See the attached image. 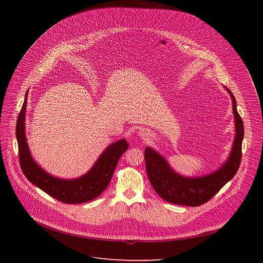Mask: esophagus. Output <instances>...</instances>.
<instances>
[{"instance_id": "1", "label": "esophagus", "mask_w": 263, "mask_h": 263, "mask_svg": "<svg viewBox=\"0 0 263 263\" xmlns=\"http://www.w3.org/2000/svg\"><path fill=\"white\" fill-rule=\"evenodd\" d=\"M139 136L141 137L142 140L147 141V140H149V137L151 136V133H150V131H149L148 129L142 128V129H140V131H139Z\"/></svg>"}]
</instances>
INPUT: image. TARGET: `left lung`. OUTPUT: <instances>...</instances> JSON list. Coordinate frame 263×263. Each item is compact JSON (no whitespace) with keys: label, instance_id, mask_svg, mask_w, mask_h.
Returning a JSON list of instances; mask_svg holds the SVG:
<instances>
[{"label":"left lung","instance_id":"1","mask_svg":"<svg viewBox=\"0 0 263 263\" xmlns=\"http://www.w3.org/2000/svg\"><path fill=\"white\" fill-rule=\"evenodd\" d=\"M225 89L230 95L232 101L236 134L227 160L216 171L197 177L182 176L175 172L167 160L157 150L146 147L145 162L147 176L151 185L164 200L175 204L200 205L210 200L237 174L241 163L244 127L238 113L236 98L227 87Z\"/></svg>","mask_w":263,"mask_h":263}]
</instances>
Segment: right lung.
I'll use <instances>...</instances> for the list:
<instances>
[{
  "label": "right lung",
  "mask_w": 263,
  "mask_h": 263,
  "mask_svg": "<svg viewBox=\"0 0 263 263\" xmlns=\"http://www.w3.org/2000/svg\"><path fill=\"white\" fill-rule=\"evenodd\" d=\"M27 92L25 93L16 127L20 166L27 180L51 197L65 203L87 202L98 197L108 185L120 157L128 149L127 141L121 139L108 145L92 167L83 176L74 179L55 177L46 172L34 160L27 144L25 134Z\"/></svg>",
  "instance_id": "right-lung-1"
}]
</instances>
